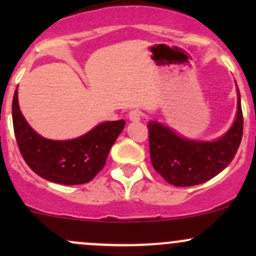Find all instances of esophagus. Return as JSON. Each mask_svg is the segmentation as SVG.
<instances>
[{
	"mask_svg": "<svg viewBox=\"0 0 256 256\" xmlns=\"http://www.w3.org/2000/svg\"><path fill=\"white\" fill-rule=\"evenodd\" d=\"M141 118H142V114H141V112H138V109L131 110V112H128V118H130L131 121H140Z\"/></svg>",
	"mask_w": 256,
	"mask_h": 256,
	"instance_id": "34e87169",
	"label": "esophagus"
}]
</instances>
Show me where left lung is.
<instances>
[{
	"instance_id": "obj_1",
	"label": "left lung",
	"mask_w": 256,
	"mask_h": 256,
	"mask_svg": "<svg viewBox=\"0 0 256 256\" xmlns=\"http://www.w3.org/2000/svg\"><path fill=\"white\" fill-rule=\"evenodd\" d=\"M238 92V112L226 135L212 142L182 138L162 124L151 121L148 128L150 156L154 171L170 184L190 187L207 182L220 174L236 156L242 138V112Z\"/></svg>"
}]
</instances>
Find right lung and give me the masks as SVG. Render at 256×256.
Segmentation results:
<instances>
[{"mask_svg": "<svg viewBox=\"0 0 256 256\" xmlns=\"http://www.w3.org/2000/svg\"><path fill=\"white\" fill-rule=\"evenodd\" d=\"M12 120L18 148L30 168L44 180L68 186L89 182L102 171L125 126V120L106 121L74 140H48L23 118L17 90L12 102Z\"/></svg>", "mask_w": 256, "mask_h": 256, "instance_id": "obj_1", "label": "right lung"}]
</instances>
